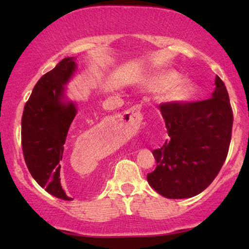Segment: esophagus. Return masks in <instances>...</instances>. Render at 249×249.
I'll list each match as a JSON object with an SVG mask.
<instances>
[{
    "instance_id": "esophagus-1",
    "label": "esophagus",
    "mask_w": 249,
    "mask_h": 249,
    "mask_svg": "<svg viewBox=\"0 0 249 249\" xmlns=\"http://www.w3.org/2000/svg\"><path fill=\"white\" fill-rule=\"evenodd\" d=\"M142 120V113H141V105H134L128 111H125L124 115H121L120 121H122V125L118 127L119 129H136L139 127L141 122Z\"/></svg>"
}]
</instances>
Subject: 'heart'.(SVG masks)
Wrapping results in <instances>:
<instances>
[{
    "label": "heart",
    "mask_w": 249,
    "mask_h": 249,
    "mask_svg": "<svg viewBox=\"0 0 249 249\" xmlns=\"http://www.w3.org/2000/svg\"><path fill=\"white\" fill-rule=\"evenodd\" d=\"M181 80V76L176 71H163L146 78L142 87L149 91H165L176 86ZM193 88L189 84L179 85L166 94L165 98L172 102H183L192 96Z\"/></svg>",
    "instance_id": "b5f03b06"
}]
</instances>
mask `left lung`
<instances>
[{
	"mask_svg": "<svg viewBox=\"0 0 249 249\" xmlns=\"http://www.w3.org/2000/svg\"><path fill=\"white\" fill-rule=\"evenodd\" d=\"M170 141L153 151L149 186L166 198H190L209 187L226 161L233 115L220 77L209 100L160 105Z\"/></svg>",
	"mask_w": 249,
	"mask_h": 249,
	"instance_id": "left-lung-1",
	"label": "left lung"
}]
</instances>
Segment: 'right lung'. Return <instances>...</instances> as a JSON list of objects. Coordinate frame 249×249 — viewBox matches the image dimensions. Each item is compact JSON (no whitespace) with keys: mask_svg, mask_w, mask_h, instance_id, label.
Segmentation results:
<instances>
[{"mask_svg":"<svg viewBox=\"0 0 249 249\" xmlns=\"http://www.w3.org/2000/svg\"><path fill=\"white\" fill-rule=\"evenodd\" d=\"M76 72L74 57H66L44 74L34 87L21 120L22 152L30 175L47 193L64 200L72 198L61 186L60 161L78 112L66 86Z\"/></svg>","mask_w":249,"mask_h":249,"instance_id":"right-lung-1","label":"right lung"}]
</instances>
